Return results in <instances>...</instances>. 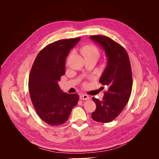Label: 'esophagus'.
<instances>
[{
  "label": "esophagus",
  "instance_id": "esophagus-1",
  "mask_svg": "<svg viewBox=\"0 0 159 159\" xmlns=\"http://www.w3.org/2000/svg\"><path fill=\"white\" fill-rule=\"evenodd\" d=\"M80 99L81 100H88L89 99V97L88 95H85V94H81L80 96Z\"/></svg>",
  "mask_w": 159,
  "mask_h": 159
}]
</instances>
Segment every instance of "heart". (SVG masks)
<instances>
[{
	"label": "heart",
	"instance_id": "b5f03b06",
	"mask_svg": "<svg viewBox=\"0 0 159 159\" xmlns=\"http://www.w3.org/2000/svg\"><path fill=\"white\" fill-rule=\"evenodd\" d=\"M82 52H83L84 56L91 55V54L98 56V54H99V52H98V49L96 48V47H95L94 46H91V45L85 46L82 49Z\"/></svg>",
	"mask_w": 159,
	"mask_h": 159
}]
</instances>
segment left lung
I'll return each mask as SVG.
<instances>
[{"label": "left lung", "mask_w": 159, "mask_h": 159, "mask_svg": "<svg viewBox=\"0 0 159 159\" xmlns=\"http://www.w3.org/2000/svg\"><path fill=\"white\" fill-rule=\"evenodd\" d=\"M93 41L102 46L107 57V64L99 79L108 89L102 101L93 98L96 109L91 114L95 121L109 123L121 113L129 102L132 90L131 67L127 51L110 38L91 36Z\"/></svg>", "instance_id": "obj_1"}]
</instances>
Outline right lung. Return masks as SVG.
I'll use <instances>...</instances> for the list:
<instances>
[{"instance_id": "add662e5", "label": "right lung", "mask_w": 159, "mask_h": 159, "mask_svg": "<svg viewBox=\"0 0 159 159\" xmlns=\"http://www.w3.org/2000/svg\"><path fill=\"white\" fill-rule=\"evenodd\" d=\"M80 38L57 40L46 46L37 55L28 80L32 104L40 119L52 126L67 121L78 104L79 95L68 94L57 84L65 74L66 59Z\"/></svg>"}]
</instances>
